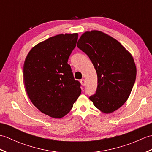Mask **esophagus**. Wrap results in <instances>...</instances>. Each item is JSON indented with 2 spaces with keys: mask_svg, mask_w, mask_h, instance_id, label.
Returning <instances> with one entry per match:
<instances>
[{
  "mask_svg": "<svg viewBox=\"0 0 152 152\" xmlns=\"http://www.w3.org/2000/svg\"><path fill=\"white\" fill-rule=\"evenodd\" d=\"M80 83H81V84L83 86H85V85H86V81H85L84 79H82L81 80H80Z\"/></svg>",
  "mask_w": 152,
  "mask_h": 152,
  "instance_id": "esophagus-1",
  "label": "esophagus"
}]
</instances>
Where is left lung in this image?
Here are the masks:
<instances>
[{"mask_svg": "<svg viewBox=\"0 0 152 152\" xmlns=\"http://www.w3.org/2000/svg\"><path fill=\"white\" fill-rule=\"evenodd\" d=\"M77 47L88 55L97 74V89L89 99L105 114L117 110L127 101L136 80L132 55L115 38L96 30L82 34Z\"/></svg>", "mask_w": 152, "mask_h": 152, "instance_id": "1", "label": "left lung"}]
</instances>
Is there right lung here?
<instances>
[{
  "label": "right lung",
  "mask_w": 152,
  "mask_h": 152,
  "mask_svg": "<svg viewBox=\"0 0 152 152\" xmlns=\"http://www.w3.org/2000/svg\"><path fill=\"white\" fill-rule=\"evenodd\" d=\"M78 34H60L38 43L27 54L23 65L25 91L32 103L44 114L64 117L81 94L67 63Z\"/></svg>",
  "instance_id": "right-lung-1"
}]
</instances>
